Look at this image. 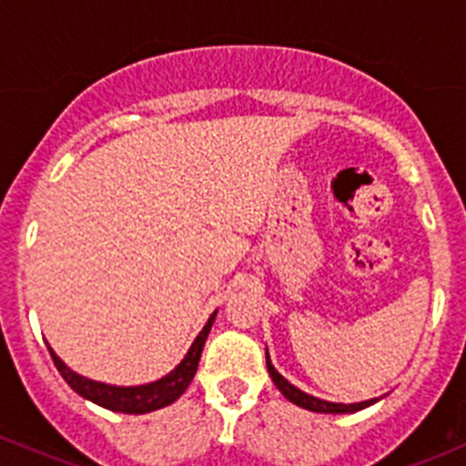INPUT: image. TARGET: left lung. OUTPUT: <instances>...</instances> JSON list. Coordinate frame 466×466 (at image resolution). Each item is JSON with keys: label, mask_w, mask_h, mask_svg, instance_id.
<instances>
[{"label": "left lung", "mask_w": 466, "mask_h": 466, "mask_svg": "<svg viewBox=\"0 0 466 466\" xmlns=\"http://www.w3.org/2000/svg\"><path fill=\"white\" fill-rule=\"evenodd\" d=\"M267 368H268V375H271L273 384L278 386V390H280V393L285 395V398L289 400V402L299 404V407H303V410L319 411V414H347V411H359V410H363V407H370L372 402H377V400H365V402H356V404L326 402V400L312 398V395L303 393V390H299L297 386L289 384V381H287L285 377L278 375L276 368H273L271 360H268V354H267Z\"/></svg>", "instance_id": "8db88e82"}]
</instances>
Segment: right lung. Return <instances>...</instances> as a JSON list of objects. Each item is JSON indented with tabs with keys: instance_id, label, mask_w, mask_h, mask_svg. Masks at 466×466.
Listing matches in <instances>:
<instances>
[{
	"instance_id": "right-lung-1",
	"label": "right lung",
	"mask_w": 466,
	"mask_h": 466,
	"mask_svg": "<svg viewBox=\"0 0 466 466\" xmlns=\"http://www.w3.org/2000/svg\"><path fill=\"white\" fill-rule=\"evenodd\" d=\"M213 319H216V312L208 317L202 333L195 338L193 347L188 350L186 359L181 360V363L177 365L167 377H163V380L147 386H128V389H124V386L98 384V381L85 380V377L68 370L66 365H64V360H59V356H56L52 350H50V356L52 360H55L59 375H62L64 380H66V384L71 386L76 393H80L82 398L91 400V402L96 404H101V407H106V410L121 411V414H147V411H154V410H160V407L172 404L174 400L179 398V395L188 389L195 372H198L199 356H202L204 342H207L208 331H211Z\"/></svg>"
}]
</instances>
